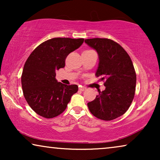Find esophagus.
I'll list each match as a JSON object with an SVG mask.
<instances>
[{
  "label": "esophagus",
  "instance_id": "1",
  "mask_svg": "<svg viewBox=\"0 0 160 160\" xmlns=\"http://www.w3.org/2000/svg\"><path fill=\"white\" fill-rule=\"evenodd\" d=\"M78 89H79L80 91H84V90H86V87L79 86V87H78Z\"/></svg>",
  "mask_w": 160,
  "mask_h": 160
}]
</instances>
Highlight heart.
<instances>
[{"instance_id": "b5f03b06", "label": "heart", "mask_w": 160, "mask_h": 160, "mask_svg": "<svg viewBox=\"0 0 160 160\" xmlns=\"http://www.w3.org/2000/svg\"><path fill=\"white\" fill-rule=\"evenodd\" d=\"M86 51H89V50H86Z\"/></svg>"}]
</instances>
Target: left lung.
Returning <instances> with one entry per match:
<instances>
[{"mask_svg":"<svg viewBox=\"0 0 160 160\" xmlns=\"http://www.w3.org/2000/svg\"><path fill=\"white\" fill-rule=\"evenodd\" d=\"M99 56L95 76L104 82L106 89L87 103L92 114L110 121L123 115L132 103L135 92L136 73L130 57L122 46L108 38L85 39Z\"/></svg>","mask_w":160,"mask_h":160,"instance_id":"obj_1","label":"left lung"}]
</instances>
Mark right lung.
<instances>
[{
	"instance_id": "right-lung-1",
	"label": "right lung",
	"mask_w": 160,
	"mask_h": 160,
	"mask_svg": "<svg viewBox=\"0 0 160 160\" xmlns=\"http://www.w3.org/2000/svg\"><path fill=\"white\" fill-rule=\"evenodd\" d=\"M84 41V38L49 39L28 57L22 74V87L26 101L38 115L47 119L58 117L67 108L71 96L77 92V85L63 84L56 80V71L65 67L67 56Z\"/></svg>"
}]
</instances>
